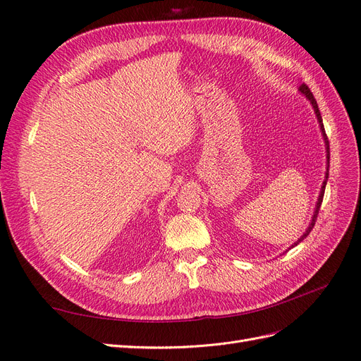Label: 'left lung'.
Returning a JSON list of instances; mask_svg holds the SVG:
<instances>
[{"label":"left lung","instance_id":"1","mask_svg":"<svg viewBox=\"0 0 361 361\" xmlns=\"http://www.w3.org/2000/svg\"><path fill=\"white\" fill-rule=\"evenodd\" d=\"M300 92H301L302 96H305V97H307V99L310 101V104H312V106H313V110H314V114H316V117H318V122H319V126H321V130H322V137H324V143H325V150H326V173H325V180L322 182V187H321V192H319L318 202H316V207H314V212H313V216H312V223L309 224L307 228H305V232L302 233V236L298 239V241L293 243L292 247L298 245V244L302 241V239L312 232V228H313V226H314V223H316V218H318V214H319V207H321V203H322V199H324L325 185H326V179H329V169H330V143H329V138H326V134H325V129H324V123H322V117H321V113H319L318 104H316V99L313 97L310 89H309V87L305 85L304 82L300 85Z\"/></svg>","mask_w":361,"mask_h":361}]
</instances>
